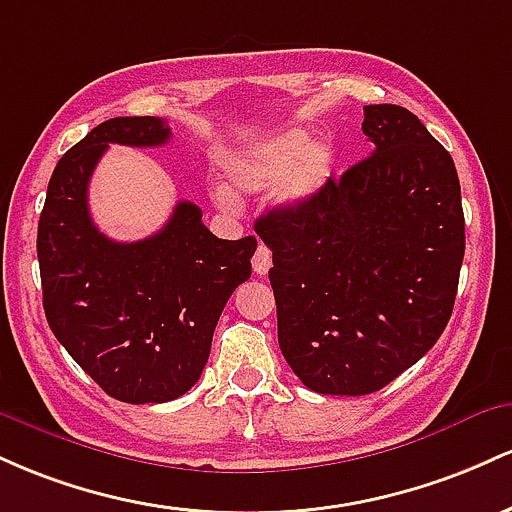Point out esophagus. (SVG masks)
<instances>
[{"mask_svg":"<svg viewBox=\"0 0 512 512\" xmlns=\"http://www.w3.org/2000/svg\"><path fill=\"white\" fill-rule=\"evenodd\" d=\"M254 271L258 273V275H266L268 273V268H271V263H273V256H271V251H268V246H263V244H258V249H256V254H254Z\"/></svg>","mask_w":512,"mask_h":512,"instance_id":"esophagus-1","label":"esophagus"}]
</instances>
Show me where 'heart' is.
<instances>
[{
    "instance_id": "obj_1",
    "label": "heart",
    "mask_w": 512,
    "mask_h": 512,
    "mask_svg": "<svg viewBox=\"0 0 512 512\" xmlns=\"http://www.w3.org/2000/svg\"><path fill=\"white\" fill-rule=\"evenodd\" d=\"M336 154L324 140H312L307 130H285L234 154L227 174L239 191L258 193L280 183L278 198L287 208H304L331 183ZM222 208H237V195L217 188Z\"/></svg>"
}]
</instances>
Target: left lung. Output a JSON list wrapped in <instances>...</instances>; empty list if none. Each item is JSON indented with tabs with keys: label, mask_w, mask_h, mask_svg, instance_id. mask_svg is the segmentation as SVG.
Listing matches in <instances>:
<instances>
[{
	"label": "left lung",
	"mask_w": 512,
	"mask_h": 512,
	"mask_svg": "<svg viewBox=\"0 0 512 512\" xmlns=\"http://www.w3.org/2000/svg\"><path fill=\"white\" fill-rule=\"evenodd\" d=\"M363 132L370 157L256 222L280 350L319 394H372L418 363L450 321L464 258L450 152L394 103L365 106Z\"/></svg>",
	"instance_id": "1"
}]
</instances>
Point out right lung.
<instances>
[{"label": "right lung", "instance_id": "1", "mask_svg": "<svg viewBox=\"0 0 512 512\" xmlns=\"http://www.w3.org/2000/svg\"><path fill=\"white\" fill-rule=\"evenodd\" d=\"M154 116L96 125L55 166L38 222L43 309L86 375L125 404H164L203 375L232 292L251 278L256 239H217L198 205L181 200L164 229L108 239L89 215V181L108 145L159 147Z\"/></svg>", "mask_w": 512, "mask_h": 512}]
</instances>
